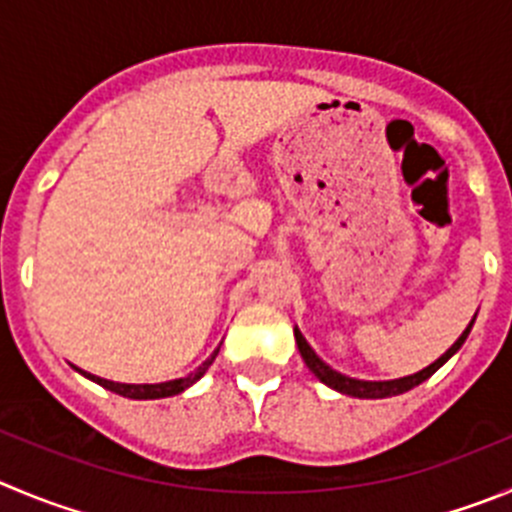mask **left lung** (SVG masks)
Masks as SVG:
<instances>
[{
    "mask_svg": "<svg viewBox=\"0 0 512 512\" xmlns=\"http://www.w3.org/2000/svg\"><path fill=\"white\" fill-rule=\"evenodd\" d=\"M472 323H475V318H472ZM472 323L465 328V333H462V336L457 338L455 346H452L450 351L444 353V356H439L432 366L422 369V371H419V374L404 376V379H394V381H358V379H348V376H343V374H338V371H333L331 366H326L321 361V358L315 356V351L308 346V343H305L303 333H300L298 328H295V341H298V351H300V356H303L305 366H308V369L313 371V374L318 376V379H321L323 384H328V386H331V389L341 391V394L358 396V399H384V396L404 394V391L414 389V386H419V384H422V381H427L429 376H432L434 371H437L439 366L444 364V361H450V358L455 356L457 348H460L462 343H465V338H467V333H470Z\"/></svg>",
    "mask_w": 512,
    "mask_h": 512,
    "instance_id": "left-lung-1",
    "label": "left lung"
}]
</instances>
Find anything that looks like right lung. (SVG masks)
<instances>
[{
  "label": "right lung",
  "mask_w": 512,
  "mask_h": 512,
  "mask_svg": "<svg viewBox=\"0 0 512 512\" xmlns=\"http://www.w3.org/2000/svg\"><path fill=\"white\" fill-rule=\"evenodd\" d=\"M217 353H219V348H217V351L212 353V356L207 358V361H204L202 366H199L197 371H194V374L184 376V379L164 381V384H116V381L100 379V376L85 374V371H83V374L88 376L90 381H95V384H100V386H103V389H111V391H116V394H121V396H128V399H164V396H174V394H181V391H184V389H189V386L194 384V381H199V379H202V376L207 374V369H209V366H212V361H214V358H217Z\"/></svg>",
  "instance_id": "add662e5"
}]
</instances>
